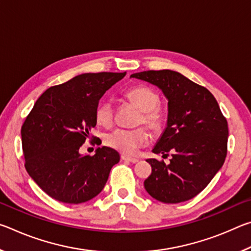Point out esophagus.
Segmentation results:
<instances>
[{
    "label": "esophagus",
    "instance_id": "34e87169",
    "mask_svg": "<svg viewBox=\"0 0 251 251\" xmlns=\"http://www.w3.org/2000/svg\"><path fill=\"white\" fill-rule=\"evenodd\" d=\"M121 158L123 160H125V161H130V163H133V164L137 163V161H138L137 158H133V157H128V156H125V155H122Z\"/></svg>",
    "mask_w": 251,
    "mask_h": 251
}]
</instances>
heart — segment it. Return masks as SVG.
I'll return each instance as SVG.
<instances>
[{"label":"heart","instance_id":"heart-1","mask_svg":"<svg viewBox=\"0 0 251 251\" xmlns=\"http://www.w3.org/2000/svg\"><path fill=\"white\" fill-rule=\"evenodd\" d=\"M126 99L141 109L136 124H145L154 134H160L166 125V115L158 107L159 96L155 91L146 86H137L125 94ZM114 106L112 101L105 100L97 106L95 120L97 124L108 128L114 123ZM150 135L144 127L133 129L117 128L105 136L104 143L113 150L124 155H134L139 148L146 146Z\"/></svg>","mask_w":251,"mask_h":251}]
</instances>
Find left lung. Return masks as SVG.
<instances>
[{"instance_id": "obj_1", "label": "left lung", "mask_w": 251, "mask_h": 251, "mask_svg": "<svg viewBox=\"0 0 251 251\" xmlns=\"http://www.w3.org/2000/svg\"><path fill=\"white\" fill-rule=\"evenodd\" d=\"M130 77L146 80L168 100L167 126L152 150L171 163L147 159L151 174L146 192L165 203L182 202L205 189L227 156L228 124L217 100L206 87L175 71H145Z\"/></svg>"}]
</instances>
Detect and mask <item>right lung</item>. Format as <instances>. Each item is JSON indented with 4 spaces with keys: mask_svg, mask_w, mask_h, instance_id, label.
Instances as JSON below:
<instances>
[{
    "mask_svg": "<svg viewBox=\"0 0 251 251\" xmlns=\"http://www.w3.org/2000/svg\"><path fill=\"white\" fill-rule=\"evenodd\" d=\"M126 73H85L52 86L35 101L23 123L25 168L40 188L66 203L91 201L103 190L120 161L113 148L99 147L94 156L78 151L96 126L100 100ZM94 137V136H93Z\"/></svg>",
    "mask_w": 251,
    "mask_h": 251,
    "instance_id": "obj_1",
    "label": "right lung"
}]
</instances>
